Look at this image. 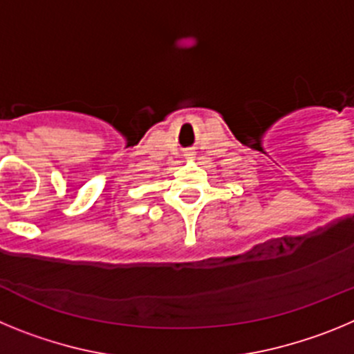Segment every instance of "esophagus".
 <instances>
[{
  "instance_id": "obj_1",
  "label": "esophagus",
  "mask_w": 354,
  "mask_h": 354,
  "mask_svg": "<svg viewBox=\"0 0 354 354\" xmlns=\"http://www.w3.org/2000/svg\"><path fill=\"white\" fill-rule=\"evenodd\" d=\"M186 158H193V152H189V154H186Z\"/></svg>"
}]
</instances>
